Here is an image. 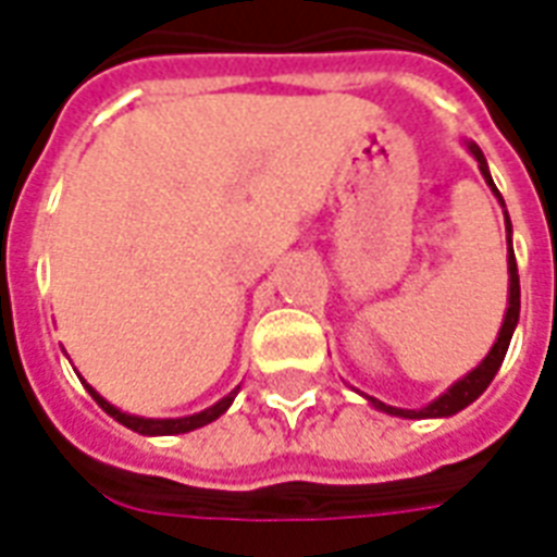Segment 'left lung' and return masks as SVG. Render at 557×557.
<instances>
[{
  "mask_svg": "<svg viewBox=\"0 0 557 557\" xmlns=\"http://www.w3.org/2000/svg\"><path fill=\"white\" fill-rule=\"evenodd\" d=\"M469 152L475 156L478 168H481V176L487 180V185L493 188V195L498 197V203L505 206V200H502V195H498V188L493 185V176H490V168H487V159H484V152H481V147L478 144L469 141L467 144ZM505 230H508V245H510V218L508 212H505ZM508 274H510V295H508V312H505V321H502V331H498L496 342H493V348H490V354L484 357V360L478 362L475 369L469 374H463L460 381L451 383L446 393L440 395V398H434L431 405L422 407V410H401V407H389L383 405V401H377V398H369L377 410H383V413L389 416H401V419H443V416H455L460 413L463 407H469L472 401H475L478 395L484 393L490 386V381L496 377L498 366H502V360H505V354H508V345H510V336H513V327H517V321H520V274H517V257H513V247L508 250Z\"/></svg>",
  "mask_w": 557,
  "mask_h": 557,
  "instance_id": "8db88e82",
  "label": "left lung"
}]
</instances>
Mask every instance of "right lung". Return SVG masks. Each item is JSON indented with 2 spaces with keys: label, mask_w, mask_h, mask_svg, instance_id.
Returning a JSON list of instances; mask_svg holds the SVG:
<instances>
[{
  "label": "right lung",
  "mask_w": 557,
  "mask_h": 557,
  "mask_svg": "<svg viewBox=\"0 0 557 557\" xmlns=\"http://www.w3.org/2000/svg\"><path fill=\"white\" fill-rule=\"evenodd\" d=\"M85 389L90 393V398L97 401V405L106 410V413L111 416V419H117L121 425H126L129 431H135V434H144V436H168V434H188V431H195V428H203L209 425V422H215L218 416L226 413V407L233 405V398H236L238 389H233L230 395H224L218 405L206 407V410H200V413L195 416H183V419H144V416H132V413H123V410H117L114 405H109L106 398H102L94 386H88L85 383Z\"/></svg>",
  "instance_id": "obj_1"
}]
</instances>
